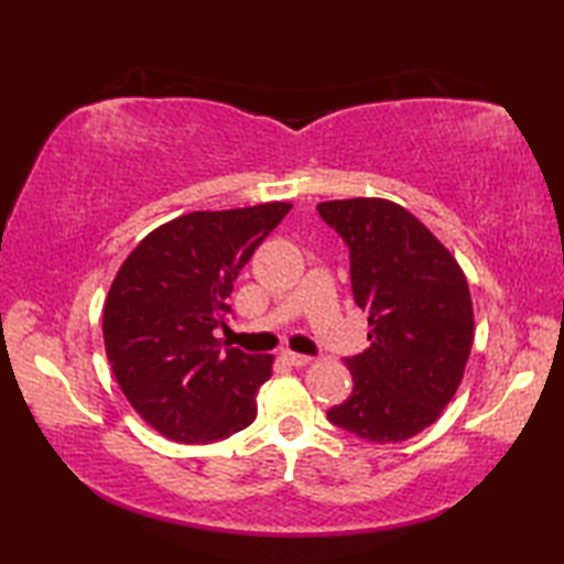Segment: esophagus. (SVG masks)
<instances>
[{
	"label": "esophagus",
	"mask_w": 564,
	"mask_h": 564,
	"mask_svg": "<svg viewBox=\"0 0 564 564\" xmlns=\"http://www.w3.org/2000/svg\"><path fill=\"white\" fill-rule=\"evenodd\" d=\"M283 361H289L291 366H307L313 358L305 356V354H295V351H283Z\"/></svg>",
	"instance_id": "1"
}]
</instances>
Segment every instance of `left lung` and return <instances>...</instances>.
<instances>
[{
	"instance_id": "1",
	"label": "left lung",
	"mask_w": 564,
	"mask_h": 564,
	"mask_svg": "<svg viewBox=\"0 0 564 564\" xmlns=\"http://www.w3.org/2000/svg\"><path fill=\"white\" fill-rule=\"evenodd\" d=\"M327 225L351 249V289L370 346L346 358L349 400L329 422L370 443H400L441 416L475 339L467 279L438 237L388 198L325 200Z\"/></svg>"
}]
</instances>
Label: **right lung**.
<instances>
[{
  "label": "right lung",
  "mask_w": 564,
  "mask_h": 564,
  "mask_svg": "<svg viewBox=\"0 0 564 564\" xmlns=\"http://www.w3.org/2000/svg\"><path fill=\"white\" fill-rule=\"evenodd\" d=\"M293 203L196 210L160 225L130 251L106 295L104 344L133 410L162 436L213 443L257 419L273 356L218 337L239 269Z\"/></svg>",
  "instance_id": "right-lung-1"
}]
</instances>
